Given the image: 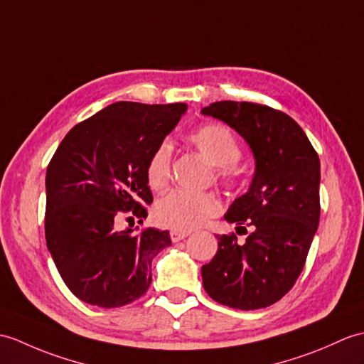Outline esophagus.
<instances>
[{
	"instance_id": "obj_1",
	"label": "esophagus",
	"mask_w": 364,
	"mask_h": 364,
	"mask_svg": "<svg viewBox=\"0 0 364 364\" xmlns=\"http://www.w3.org/2000/svg\"><path fill=\"white\" fill-rule=\"evenodd\" d=\"M189 235V231H171V239H172V242L175 243V242H180V240H183V239H186Z\"/></svg>"
}]
</instances>
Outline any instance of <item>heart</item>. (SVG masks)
Here are the masks:
<instances>
[{
	"label": "heart",
	"instance_id": "heart-1",
	"mask_svg": "<svg viewBox=\"0 0 364 364\" xmlns=\"http://www.w3.org/2000/svg\"><path fill=\"white\" fill-rule=\"evenodd\" d=\"M189 142L208 161L217 166L218 178L226 184L235 183L239 171L234 163L242 155L240 144L231 129L223 124H208L189 134ZM172 146L161 142L149 158L146 181L150 189L163 191L171 178ZM220 213V203L210 192H191L175 189L159 198L154 209L158 225L175 231H191L205 225Z\"/></svg>",
	"mask_w": 364,
	"mask_h": 364
}]
</instances>
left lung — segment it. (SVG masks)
I'll use <instances>...</instances> for the list:
<instances>
[{
  "label": "left lung",
  "mask_w": 364,
  "mask_h": 364,
  "mask_svg": "<svg viewBox=\"0 0 364 364\" xmlns=\"http://www.w3.org/2000/svg\"><path fill=\"white\" fill-rule=\"evenodd\" d=\"M248 142L256 159L250 189L225 220L247 234L217 235L218 250L201 267L203 287L223 306L256 310L277 302L299 277L319 223V158L298 122L272 107L222 100L201 109Z\"/></svg>",
  "instance_id": "obj_1"
}]
</instances>
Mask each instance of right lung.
I'll return each instance as SVG.
<instances>
[{"mask_svg":"<svg viewBox=\"0 0 364 364\" xmlns=\"http://www.w3.org/2000/svg\"><path fill=\"white\" fill-rule=\"evenodd\" d=\"M188 105L116 102L68 132L46 171V245L80 301L114 309L147 291L151 260L172 245L168 231L117 230L147 217L154 201L146 166Z\"/></svg>","mask_w":364,"mask_h":364,"instance_id":"right-lung-1","label":"right lung"}]
</instances>
